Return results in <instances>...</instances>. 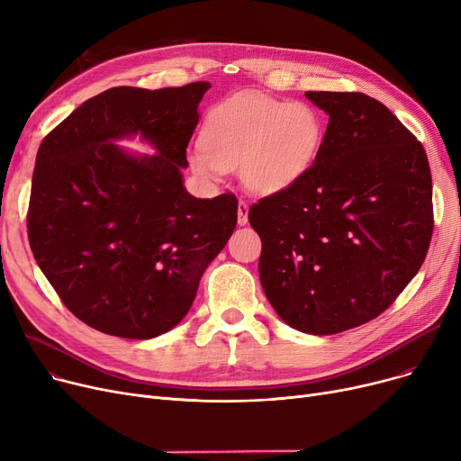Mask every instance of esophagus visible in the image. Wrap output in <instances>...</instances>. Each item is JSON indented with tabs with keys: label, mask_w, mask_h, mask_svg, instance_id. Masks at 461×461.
<instances>
[{
	"label": "esophagus",
	"mask_w": 461,
	"mask_h": 461,
	"mask_svg": "<svg viewBox=\"0 0 461 461\" xmlns=\"http://www.w3.org/2000/svg\"><path fill=\"white\" fill-rule=\"evenodd\" d=\"M237 222H239V226L249 224V205H247L245 202H239V207H237Z\"/></svg>",
	"instance_id": "1"
}]
</instances>
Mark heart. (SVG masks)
<instances>
[{
    "mask_svg": "<svg viewBox=\"0 0 461 461\" xmlns=\"http://www.w3.org/2000/svg\"><path fill=\"white\" fill-rule=\"evenodd\" d=\"M323 134L320 112L303 101L240 95L211 110L202 129L203 151H192L188 162L207 179L239 167L243 186L267 196L308 172Z\"/></svg>",
    "mask_w": 461,
    "mask_h": 461,
    "instance_id": "obj_1",
    "label": "heart"
}]
</instances>
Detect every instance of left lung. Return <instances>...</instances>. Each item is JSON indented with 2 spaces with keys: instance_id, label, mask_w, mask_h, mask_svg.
I'll return each mask as SVG.
<instances>
[{
  "instance_id": "obj_1",
  "label": "left lung",
  "mask_w": 461,
  "mask_h": 461,
  "mask_svg": "<svg viewBox=\"0 0 461 461\" xmlns=\"http://www.w3.org/2000/svg\"><path fill=\"white\" fill-rule=\"evenodd\" d=\"M329 115L316 162L254 203L259 280L278 316L306 334L377 318L413 280L433 231L422 143L365 93L306 91Z\"/></svg>"
}]
</instances>
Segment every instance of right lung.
Here are the masks:
<instances>
[{
    "instance_id": "right-lung-1",
    "label": "right lung",
    "mask_w": 461,
    "mask_h": 461,
    "mask_svg": "<svg viewBox=\"0 0 461 461\" xmlns=\"http://www.w3.org/2000/svg\"><path fill=\"white\" fill-rule=\"evenodd\" d=\"M211 87H112L86 101L37 153L28 237L63 304L104 334L149 340L188 313L237 224V200L183 185L198 106ZM140 137L141 156L116 145Z\"/></svg>"
}]
</instances>
